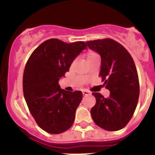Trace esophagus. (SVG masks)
<instances>
[{
    "mask_svg": "<svg viewBox=\"0 0 155 155\" xmlns=\"http://www.w3.org/2000/svg\"><path fill=\"white\" fill-rule=\"evenodd\" d=\"M82 94H83L84 95H89V94H91V93H90L88 91L84 90V91H82Z\"/></svg>",
    "mask_w": 155,
    "mask_h": 155,
    "instance_id": "esophagus-1",
    "label": "esophagus"
}]
</instances>
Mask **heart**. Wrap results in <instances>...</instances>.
Masks as SVG:
<instances>
[{"label": "heart", "mask_w": 155, "mask_h": 155, "mask_svg": "<svg viewBox=\"0 0 155 155\" xmlns=\"http://www.w3.org/2000/svg\"><path fill=\"white\" fill-rule=\"evenodd\" d=\"M96 57H98V55H97L96 53H94V52H92V51L88 52V53L86 54L87 61H88V60H89V59H91V58H96Z\"/></svg>", "instance_id": "obj_1"}]
</instances>
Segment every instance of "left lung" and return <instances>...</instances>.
Here are the masks:
<instances>
[{"mask_svg":"<svg viewBox=\"0 0 155 155\" xmlns=\"http://www.w3.org/2000/svg\"><path fill=\"white\" fill-rule=\"evenodd\" d=\"M101 58L99 76L110 94L105 98L92 93L96 104L91 110L96 125L108 131H117L127 126L133 117L139 96L137 70L128 51L110 38L86 42Z\"/></svg>","mask_w":155,"mask_h":155,"instance_id":"obj_1","label":"left lung"}]
</instances>
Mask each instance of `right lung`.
I'll list each match as a JSON object with an SVG mask.
<instances>
[{"label": "right lung", "mask_w": 155, "mask_h": 155, "mask_svg": "<svg viewBox=\"0 0 155 155\" xmlns=\"http://www.w3.org/2000/svg\"><path fill=\"white\" fill-rule=\"evenodd\" d=\"M86 48L84 41L68 44L51 38L41 43L27 61L22 81L24 97L35 120L47 133H62L74 122L82 92L65 91L58 82Z\"/></svg>", "instance_id": "obj_1"}]
</instances>
